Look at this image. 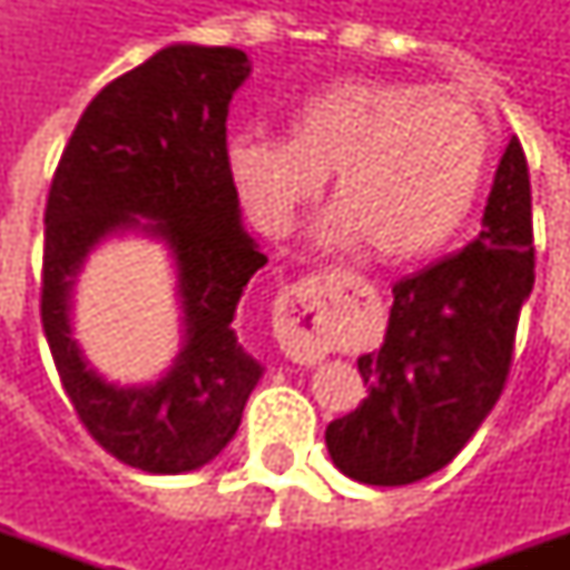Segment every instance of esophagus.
Instances as JSON below:
<instances>
[{
  "mask_svg": "<svg viewBox=\"0 0 570 570\" xmlns=\"http://www.w3.org/2000/svg\"><path fill=\"white\" fill-rule=\"evenodd\" d=\"M354 274L333 268V272L311 274L298 284L286 286V317L277 323V335L284 345L286 357L296 363H317L330 351V326L335 321V308L354 286Z\"/></svg>",
  "mask_w": 570,
  "mask_h": 570,
  "instance_id": "esophagus-1",
  "label": "esophagus"
}]
</instances>
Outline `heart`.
Segmentation results:
<instances>
[{
	"label": "heart",
	"mask_w": 570,
	"mask_h": 570,
	"mask_svg": "<svg viewBox=\"0 0 570 570\" xmlns=\"http://www.w3.org/2000/svg\"><path fill=\"white\" fill-rule=\"evenodd\" d=\"M491 137L476 104L452 88L347 79L289 112L286 140L235 137L228 170L253 219L284 235L333 174V244L366 240L384 262L445 247L479 198Z\"/></svg>",
	"instance_id": "heart-1"
}]
</instances>
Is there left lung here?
<instances>
[{
    "mask_svg": "<svg viewBox=\"0 0 570 570\" xmlns=\"http://www.w3.org/2000/svg\"><path fill=\"white\" fill-rule=\"evenodd\" d=\"M531 286V183L513 137L476 240L394 284L382 351L357 360L370 396L326 428L333 464L366 485H409L449 464L501 396Z\"/></svg>",
    "mask_w": 570,
    "mask_h": 570,
    "instance_id": "1",
    "label": "left lung"
}]
</instances>
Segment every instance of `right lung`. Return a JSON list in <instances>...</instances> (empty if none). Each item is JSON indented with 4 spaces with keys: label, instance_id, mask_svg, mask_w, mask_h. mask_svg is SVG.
Returning <instances> with one entry per match:
<instances>
[{
    "label": "right lung",
    "instance_id": "right-lung-1",
    "mask_svg": "<svg viewBox=\"0 0 570 570\" xmlns=\"http://www.w3.org/2000/svg\"><path fill=\"white\" fill-rule=\"evenodd\" d=\"M247 76L237 48H164L88 104L48 188L39 308L57 375L94 440L146 473L213 461L262 375L232 330L244 286L268 262L237 219L225 142L228 104ZM116 227L164 236L180 268L187 347L151 389L106 385L68 335L75 274Z\"/></svg>",
    "mask_w": 570,
    "mask_h": 570
}]
</instances>
